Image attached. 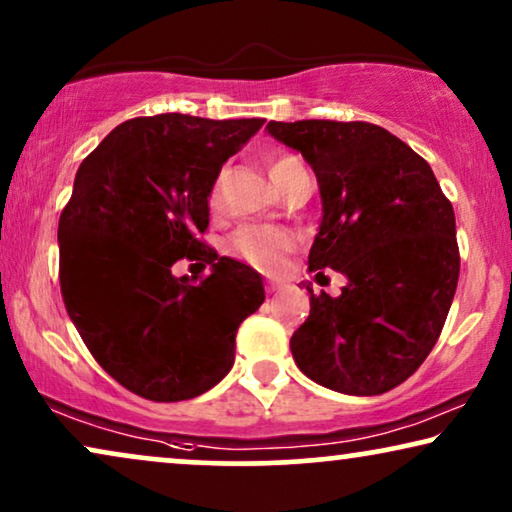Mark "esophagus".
Segmentation results:
<instances>
[{"label": "esophagus", "instance_id": "obj_1", "mask_svg": "<svg viewBox=\"0 0 512 512\" xmlns=\"http://www.w3.org/2000/svg\"><path fill=\"white\" fill-rule=\"evenodd\" d=\"M278 285H281V283H278V281H274V278H269V290H271V292H274V290H278Z\"/></svg>", "mask_w": 512, "mask_h": 512}]
</instances>
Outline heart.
<instances>
[{
    "instance_id": "heart-1",
    "label": "heart",
    "mask_w": 512,
    "mask_h": 512,
    "mask_svg": "<svg viewBox=\"0 0 512 512\" xmlns=\"http://www.w3.org/2000/svg\"><path fill=\"white\" fill-rule=\"evenodd\" d=\"M297 170H304L302 163H299L295 156H278V159L271 161L269 175L278 187L285 177H290ZM297 245V238L292 231L281 229V227H257V224H248V227H241L231 238V248H234L236 255H241L243 260L262 269H274L285 252H290Z\"/></svg>"
}]
</instances>
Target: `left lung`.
I'll return each mask as SVG.
<instances>
[{
  "mask_svg": "<svg viewBox=\"0 0 512 512\" xmlns=\"http://www.w3.org/2000/svg\"><path fill=\"white\" fill-rule=\"evenodd\" d=\"M267 131L316 173L323 217L309 271L346 276L339 297L313 295L304 283L311 311L290 339L292 358L332 391H391L424 363L452 306V203L431 166L381 126L309 119L269 121Z\"/></svg>",
  "mask_w": 512,
  "mask_h": 512,
  "instance_id": "8db88e82",
  "label": "left lung"
}]
</instances>
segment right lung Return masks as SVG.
Wrapping results in <instances>:
<instances>
[{
  "instance_id": "1",
  "label": "right lung",
  "mask_w": 512,
  "mask_h": 512,
  "mask_svg": "<svg viewBox=\"0 0 512 512\" xmlns=\"http://www.w3.org/2000/svg\"><path fill=\"white\" fill-rule=\"evenodd\" d=\"M264 119L156 114L124 121L81 161L58 224L65 309L102 370L177 403L234 365L236 330L264 302L262 276L201 241L222 163ZM187 256L211 267L172 274Z\"/></svg>"
}]
</instances>
